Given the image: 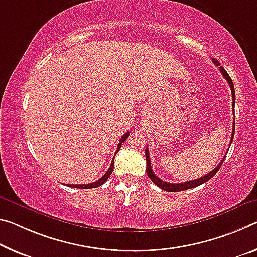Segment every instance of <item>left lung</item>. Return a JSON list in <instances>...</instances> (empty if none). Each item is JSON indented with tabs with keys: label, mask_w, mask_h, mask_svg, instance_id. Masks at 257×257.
<instances>
[{
	"label": "left lung",
	"mask_w": 257,
	"mask_h": 257,
	"mask_svg": "<svg viewBox=\"0 0 257 257\" xmlns=\"http://www.w3.org/2000/svg\"><path fill=\"white\" fill-rule=\"evenodd\" d=\"M214 64L216 65V66L219 67V71H221L222 75L224 76V79L227 81V83L230 84V88H231V92H232V106H234V101H235V92H234V85L233 82H232L230 75L227 74V72L224 70L223 66H221V64H219L218 60L216 59H213ZM234 130H235V122H233V127H232V136H231V143L232 141H233V136H234ZM145 157H146V173H148V176L150 177V180L152 181L154 184L157 186L160 187V189L165 190V191H168V192H178V191H184V190H189V189H193L195 186H199L203 184V183L208 182L211 177L214 176L215 174L218 172V169L221 168V166L224 161V157L223 160L219 162L217 165V167L215 169L211 170L210 173H208L205 176H202L201 178H198V180H193V181H187L185 183H178V184H175V183H167L165 181H162L159 178L158 176H156V174L153 173L152 170V166H151V160H150V154H149V149L146 148L145 149Z\"/></svg>",
	"instance_id": "8db88e82"
}]
</instances>
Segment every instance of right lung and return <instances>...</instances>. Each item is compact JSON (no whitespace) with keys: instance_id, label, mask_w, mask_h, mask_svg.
<instances>
[{"instance_id":"right-lung-1","label":"right lung","mask_w":257,"mask_h":257,"mask_svg":"<svg viewBox=\"0 0 257 257\" xmlns=\"http://www.w3.org/2000/svg\"><path fill=\"white\" fill-rule=\"evenodd\" d=\"M129 136V132H127L124 134L123 136L121 137V140H120V143L117 144V149H116V151H115V154L119 152V150H120V148H121V144L123 143V142L127 140V137ZM115 157V156H114ZM113 168H114V158H113V160H112V162H111V166H109V168H108V170L106 173L104 174V176L101 177V178H99L98 181H96V182H93V183H90V184H77V185H71V184H67L68 186H71V187H80V189H93V187H98V186H100V185H103L105 182L107 181V178L111 176V174H112V172H113Z\"/></svg>"}]
</instances>
